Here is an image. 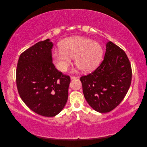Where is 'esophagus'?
<instances>
[{
  "mask_svg": "<svg viewBox=\"0 0 147 147\" xmlns=\"http://www.w3.org/2000/svg\"><path fill=\"white\" fill-rule=\"evenodd\" d=\"M77 78H78V77H74V76H72V77H70L71 80H74V79H76Z\"/></svg>",
  "mask_w": 147,
  "mask_h": 147,
  "instance_id": "esophagus-1",
  "label": "esophagus"
}]
</instances>
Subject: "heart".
I'll use <instances>...</instances> for the list:
<instances>
[{"label": "heart", "instance_id": "b5f03b06", "mask_svg": "<svg viewBox=\"0 0 147 147\" xmlns=\"http://www.w3.org/2000/svg\"><path fill=\"white\" fill-rule=\"evenodd\" d=\"M103 56V49L99 43L90 38L76 37L65 39L61 48L53 53L57 69L65 72L74 57V63L83 72H90L99 65Z\"/></svg>", "mask_w": 147, "mask_h": 147}]
</instances>
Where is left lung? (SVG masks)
Masks as SVG:
<instances>
[{"instance_id":"8db88e82","label":"left lung","mask_w":147,"mask_h":147,"mask_svg":"<svg viewBox=\"0 0 147 147\" xmlns=\"http://www.w3.org/2000/svg\"><path fill=\"white\" fill-rule=\"evenodd\" d=\"M131 80V65L126 53L112 42L107 43L104 60L98 67L80 77L86 101L100 113L109 112L121 103Z\"/></svg>"}]
</instances>
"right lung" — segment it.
Returning <instances> with one entry per match:
<instances>
[{"instance_id": "obj_1", "label": "right lung", "mask_w": 147, "mask_h": 147, "mask_svg": "<svg viewBox=\"0 0 147 147\" xmlns=\"http://www.w3.org/2000/svg\"><path fill=\"white\" fill-rule=\"evenodd\" d=\"M52 42L47 39L22 53L17 64L16 82L21 99L33 112L52 117L63 109L68 99L69 75L52 63Z\"/></svg>"}]
</instances>
